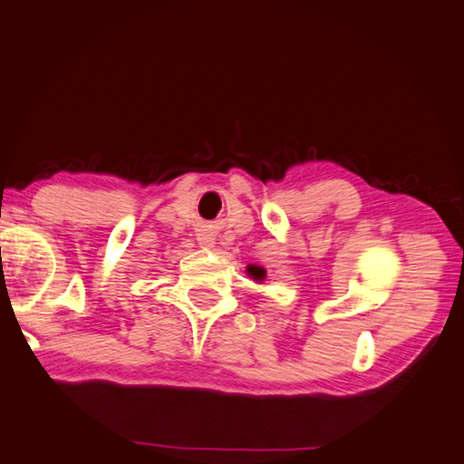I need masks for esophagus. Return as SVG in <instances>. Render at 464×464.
<instances>
[{
	"instance_id": "esophagus-1",
	"label": "esophagus",
	"mask_w": 464,
	"mask_h": 464,
	"mask_svg": "<svg viewBox=\"0 0 464 464\" xmlns=\"http://www.w3.org/2000/svg\"><path fill=\"white\" fill-rule=\"evenodd\" d=\"M198 243L203 247L210 249V247H215V237H213V235H208V233H200L198 235Z\"/></svg>"
}]
</instances>
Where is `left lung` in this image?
Wrapping results in <instances>:
<instances>
[{"instance_id":"obj_1","label":"left lung","mask_w":464,"mask_h":464,"mask_svg":"<svg viewBox=\"0 0 464 464\" xmlns=\"http://www.w3.org/2000/svg\"><path fill=\"white\" fill-rule=\"evenodd\" d=\"M247 274L254 277V280H264L266 277V269L259 267V266H249L247 267Z\"/></svg>"}]
</instances>
